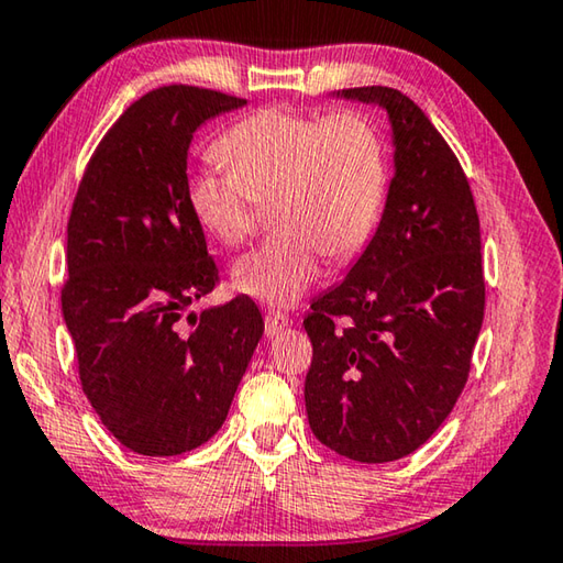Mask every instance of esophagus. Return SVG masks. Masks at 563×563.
<instances>
[{
  "label": "esophagus",
  "instance_id": "obj_1",
  "mask_svg": "<svg viewBox=\"0 0 563 563\" xmlns=\"http://www.w3.org/2000/svg\"><path fill=\"white\" fill-rule=\"evenodd\" d=\"M289 317L287 313H282V311H266V317H264V333H266V339H274V336H279V333L289 327Z\"/></svg>",
  "mask_w": 563,
  "mask_h": 563
}]
</instances>
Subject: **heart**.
<instances>
[{
  "label": "heart",
  "mask_w": 563,
  "mask_h": 563,
  "mask_svg": "<svg viewBox=\"0 0 563 563\" xmlns=\"http://www.w3.org/2000/svg\"><path fill=\"white\" fill-rule=\"evenodd\" d=\"M227 170L187 177L197 224L222 246H242L272 202L276 234L234 266V284L269 307H291L311 289L321 256L346 264L378 230L388 195V147L361 111L329 115L294 106L250 113L217 141Z\"/></svg>",
  "instance_id": "1"
}]
</instances>
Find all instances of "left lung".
I'll list each match as a JSON object with an SVG mask.
<instances>
[{
  "label": "left lung",
  "instance_id": "8db88e82",
  "mask_svg": "<svg viewBox=\"0 0 563 563\" xmlns=\"http://www.w3.org/2000/svg\"><path fill=\"white\" fill-rule=\"evenodd\" d=\"M341 96L386 108L396 175L366 252L303 319V400L321 445L378 465L428 442L465 388L485 319L479 214L457 155L406 93Z\"/></svg>",
  "mask_w": 563,
  "mask_h": 563
}]
</instances>
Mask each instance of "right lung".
I'll list each match as a JSON object with an SVG mask.
<instances>
[{
  "label": "right lung",
  "instance_id": "add662e5",
  "mask_svg": "<svg viewBox=\"0 0 563 563\" xmlns=\"http://www.w3.org/2000/svg\"><path fill=\"white\" fill-rule=\"evenodd\" d=\"M246 101L170 84L108 128L66 227L62 311L78 378L111 435L137 455L173 457L210 440L264 333L250 297L187 313L220 284L187 205L192 133Z\"/></svg>",
  "mask_w": 563,
  "mask_h": 563
}]
</instances>
